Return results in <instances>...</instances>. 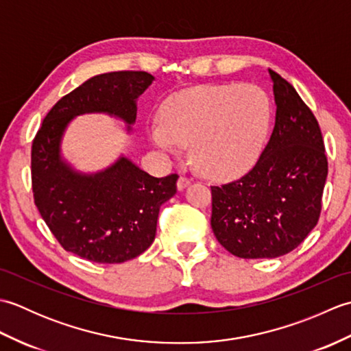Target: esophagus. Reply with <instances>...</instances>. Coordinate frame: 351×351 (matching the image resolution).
Masks as SVG:
<instances>
[{"label":"esophagus","mask_w":351,"mask_h":351,"mask_svg":"<svg viewBox=\"0 0 351 351\" xmlns=\"http://www.w3.org/2000/svg\"><path fill=\"white\" fill-rule=\"evenodd\" d=\"M190 178L189 176H180V180H178V190H184L187 185H190Z\"/></svg>","instance_id":"obj_1"}]
</instances>
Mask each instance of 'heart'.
<instances>
[{
  "instance_id": "1",
  "label": "heart",
  "mask_w": 351,
  "mask_h": 351,
  "mask_svg": "<svg viewBox=\"0 0 351 351\" xmlns=\"http://www.w3.org/2000/svg\"><path fill=\"white\" fill-rule=\"evenodd\" d=\"M270 116L268 96L255 84L202 86L170 98L151 137L167 152L190 146L193 162L206 175L234 178L258 160Z\"/></svg>"
}]
</instances>
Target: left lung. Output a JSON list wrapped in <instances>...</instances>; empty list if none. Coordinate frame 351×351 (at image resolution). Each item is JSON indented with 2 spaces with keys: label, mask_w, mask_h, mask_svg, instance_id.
<instances>
[{
  "label": "left lung",
  "mask_w": 351,
  "mask_h": 351,
  "mask_svg": "<svg viewBox=\"0 0 351 351\" xmlns=\"http://www.w3.org/2000/svg\"><path fill=\"white\" fill-rule=\"evenodd\" d=\"M268 72L276 102L271 137L247 173L211 187L213 232L228 252L244 259L294 250L318 223L327 178L314 113L287 80Z\"/></svg>",
  "instance_id": "left-lung-1"
}]
</instances>
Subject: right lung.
I'll return each instance as SVG.
<instances>
[{
    "label": "right lung",
    "mask_w": 351,
    "mask_h": 351,
    "mask_svg": "<svg viewBox=\"0 0 351 351\" xmlns=\"http://www.w3.org/2000/svg\"><path fill=\"white\" fill-rule=\"evenodd\" d=\"M152 81L140 71L96 75L49 110L33 140L37 210L66 252L90 263H125L152 244L160 206L176 193L178 175L154 178L123 156L101 173L80 175L60 160L63 131L73 116L93 111L134 123L136 99Z\"/></svg>",
    "instance_id": "add662e5"
}]
</instances>
